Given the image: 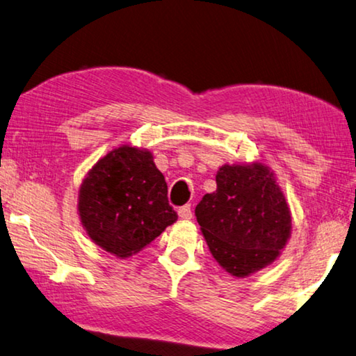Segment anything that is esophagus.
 I'll list each match as a JSON object with an SVG mask.
<instances>
[{
	"instance_id": "obj_1",
	"label": "esophagus",
	"mask_w": 356,
	"mask_h": 356,
	"mask_svg": "<svg viewBox=\"0 0 356 356\" xmlns=\"http://www.w3.org/2000/svg\"><path fill=\"white\" fill-rule=\"evenodd\" d=\"M177 213H179V217L182 218V220H190V218H191V216H193V213H191V207H190V204L179 207Z\"/></svg>"
}]
</instances>
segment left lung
<instances>
[{
	"instance_id": "obj_1",
	"label": "left lung",
	"mask_w": 356,
	"mask_h": 356,
	"mask_svg": "<svg viewBox=\"0 0 356 356\" xmlns=\"http://www.w3.org/2000/svg\"><path fill=\"white\" fill-rule=\"evenodd\" d=\"M217 190L195 209L217 263L247 277L280 257L291 234V213L274 172L259 161L218 168Z\"/></svg>"
}]
</instances>
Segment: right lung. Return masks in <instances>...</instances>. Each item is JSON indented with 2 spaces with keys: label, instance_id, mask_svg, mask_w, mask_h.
<instances>
[{
  "label": "right lung",
  "instance_id": "add662e5",
  "mask_svg": "<svg viewBox=\"0 0 356 356\" xmlns=\"http://www.w3.org/2000/svg\"><path fill=\"white\" fill-rule=\"evenodd\" d=\"M77 212L88 238L117 258L145 249L177 220L152 152L128 144L107 152L86 174Z\"/></svg>",
  "mask_w": 356,
  "mask_h": 356
}]
</instances>
